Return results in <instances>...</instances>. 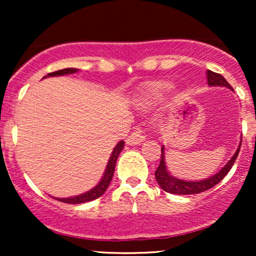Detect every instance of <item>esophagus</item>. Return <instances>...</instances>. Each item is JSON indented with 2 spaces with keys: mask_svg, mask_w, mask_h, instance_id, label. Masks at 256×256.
Returning a JSON list of instances; mask_svg holds the SVG:
<instances>
[{
  "mask_svg": "<svg viewBox=\"0 0 256 256\" xmlns=\"http://www.w3.org/2000/svg\"><path fill=\"white\" fill-rule=\"evenodd\" d=\"M144 140H146L144 132H143V130L140 128H137L134 132H131L130 136L126 138V143H128V146H137V144H140Z\"/></svg>",
  "mask_w": 256,
  "mask_h": 256,
  "instance_id": "esophagus-1",
  "label": "esophagus"
}]
</instances>
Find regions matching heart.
I'll use <instances>...</instances> for the list:
<instances>
[{
  "mask_svg": "<svg viewBox=\"0 0 256 256\" xmlns=\"http://www.w3.org/2000/svg\"><path fill=\"white\" fill-rule=\"evenodd\" d=\"M166 85H158V86L156 88V89H155L154 91H155V94H158V92H161V91H164L166 89Z\"/></svg>",
  "mask_w": 256,
  "mask_h": 256,
  "instance_id": "heart-1",
  "label": "heart"
}]
</instances>
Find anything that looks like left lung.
Here are the masks:
<instances>
[{"label": "left lung", "mask_w": 256, "mask_h": 256, "mask_svg": "<svg viewBox=\"0 0 256 256\" xmlns=\"http://www.w3.org/2000/svg\"><path fill=\"white\" fill-rule=\"evenodd\" d=\"M206 74H207V83L210 86H226L228 88V89L234 90L231 85L228 83V80H226L222 74H219V73L212 72L210 71V70H207ZM240 144H242V142L240 143L238 148H237V150L234 154V156L231 158V160L228 161V162L226 164V165L222 167L218 173H216V174L212 176L210 178L204 179V180H198V182L182 180V179H178L170 174V172L167 171L166 168L165 152H164L165 149H164V146H161V160H160V164H158L156 171H155V178H156L158 184L160 185L161 189L165 190L166 192L177 194V195H192V194L204 192L206 190L213 188L214 185L220 183V182L225 178V176L228 174V171H230L231 167L234 166V162L236 161L237 156H238Z\"/></svg>", "instance_id": "left-lung-1"}]
</instances>
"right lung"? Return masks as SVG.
<instances>
[{
  "label": "right lung",
  "mask_w": 256,
  "mask_h": 256,
  "mask_svg": "<svg viewBox=\"0 0 256 256\" xmlns=\"http://www.w3.org/2000/svg\"><path fill=\"white\" fill-rule=\"evenodd\" d=\"M77 71H78L77 68H64V70H60V71H55V72L49 73V74H46V77H54V76L71 74V73H76ZM46 77H44V78H46ZM124 144H125L124 140H120L118 144L116 146V148L113 149V152H112V155H110V160H108L107 167H106V171H104V177H102L101 180H100V183L96 185L95 188H92V189L89 190V192H88L82 194V195L74 196V198H54L55 200H58V201H61V202H64V204H84V202L92 201V200L98 198H100V196L104 195V194L106 192V190H107L108 185L110 184L112 178H113L114 170H116V160H118V156H119L120 152H122V148H124Z\"/></svg>",
  "instance_id": "add662e5"
}]
</instances>
